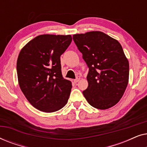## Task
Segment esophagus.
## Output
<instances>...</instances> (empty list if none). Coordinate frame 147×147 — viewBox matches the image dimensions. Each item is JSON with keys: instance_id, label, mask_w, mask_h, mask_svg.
<instances>
[{"instance_id": "34e87169", "label": "esophagus", "mask_w": 147, "mask_h": 147, "mask_svg": "<svg viewBox=\"0 0 147 147\" xmlns=\"http://www.w3.org/2000/svg\"><path fill=\"white\" fill-rule=\"evenodd\" d=\"M80 80V76H78V77L76 78V79H75V80H74V83H77V82H79Z\"/></svg>"}]
</instances>
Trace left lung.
I'll list each match as a JSON object with an SVG mask.
<instances>
[{"mask_svg": "<svg viewBox=\"0 0 147 147\" xmlns=\"http://www.w3.org/2000/svg\"><path fill=\"white\" fill-rule=\"evenodd\" d=\"M89 67L84 97L93 107L106 110L116 105L125 92L129 63L119 42L101 31L73 35Z\"/></svg>", "mask_w": 147, "mask_h": 147, "instance_id": "obj_1", "label": "left lung"}]
</instances>
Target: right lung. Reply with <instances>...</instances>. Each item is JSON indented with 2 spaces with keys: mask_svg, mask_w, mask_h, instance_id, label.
<instances>
[{
  "mask_svg": "<svg viewBox=\"0 0 147 147\" xmlns=\"http://www.w3.org/2000/svg\"><path fill=\"white\" fill-rule=\"evenodd\" d=\"M71 41L70 35L45 34L34 38L20 51L17 62L20 88L40 111L56 112L67 104L72 86L62 76L60 56Z\"/></svg>",
  "mask_w": 147,
  "mask_h": 147,
  "instance_id": "1",
  "label": "right lung"
}]
</instances>
